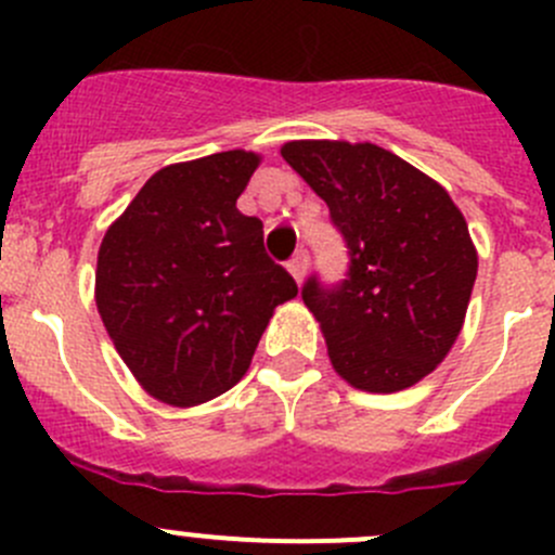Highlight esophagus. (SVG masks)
<instances>
[{
	"label": "esophagus",
	"mask_w": 555,
	"mask_h": 555,
	"mask_svg": "<svg viewBox=\"0 0 555 555\" xmlns=\"http://www.w3.org/2000/svg\"><path fill=\"white\" fill-rule=\"evenodd\" d=\"M287 271L293 273L295 282H298V284L304 282V279H306V271H309V251H306V249L295 251L293 260L287 262Z\"/></svg>",
	"instance_id": "obj_1"
}]
</instances>
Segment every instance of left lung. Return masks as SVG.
<instances>
[{
    "label": "left lung",
    "mask_w": 555,
    "mask_h": 555,
    "mask_svg": "<svg viewBox=\"0 0 555 555\" xmlns=\"http://www.w3.org/2000/svg\"><path fill=\"white\" fill-rule=\"evenodd\" d=\"M282 158L327 204L349 246V276L309 279L335 373L354 389L391 395L435 371L459 338L478 251L459 206L416 166L371 142L298 139Z\"/></svg>",
    "instance_id": "1"
}]
</instances>
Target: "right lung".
Listing matches in <instances>:
<instances>
[{
  "label": "right lung",
  "mask_w": 555,
  "mask_h": 555,
  "mask_svg": "<svg viewBox=\"0 0 555 555\" xmlns=\"http://www.w3.org/2000/svg\"><path fill=\"white\" fill-rule=\"evenodd\" d=\"M260 160L228 150L155 171L99 246L106 333L166 405H201L242 382L273 309L298 295L266 255L262 222L236 209Z\"/></svg>",
  "instance_id": "right-lung-1"
}]
</instances>
